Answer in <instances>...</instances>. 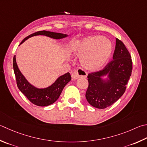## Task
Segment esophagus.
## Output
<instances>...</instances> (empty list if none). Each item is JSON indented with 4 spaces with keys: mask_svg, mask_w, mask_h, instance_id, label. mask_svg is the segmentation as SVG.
<instances>
[{
    "mask_svg": "<svg viewBox=\"0 0 147 147\" xmlns=\"http://www.w3.org/2000/svg\"><path fill=\"white\" fill-rule=\"evenodd\" d=\"M87 76V72L85 71L84 69L82 68H79L76 70L74 71V72L71 74V77L73 80H76L79 78H81V77H84L85 78Z\"/></svg>",
    "mask_w": 147,
    "mask_h": 147,
    "instance_id": "esophagus-1",
    "label": "esophagus"
}]
</instances>
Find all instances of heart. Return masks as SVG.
<instances>
[{"instance_id": "heart-1", "label": "heart", "mask_w": 147, "mask_h": 147, "mask_svg": "<svg viewBox=\"0 0 147 147\" xmlns=\"http://www.w3.org/2000/svg\"><path fill=\"white\" fill-rule=\"evenodd\" d=\"M73 54L82 57L85 67L96 70L105 64L113 51V45L103 36H90L77 41L71 47Z\"/></svg>"}]
</instances>
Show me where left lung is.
<instances>
[{"instance_id": "8db88e82", "label": "left lung", "mask_w": 147, "mask_h": 147, "mask_svg": "<svg viewBox=\"0 0 147 147\" xmlns=\"http://www.w3.org/2000/svg\"><path fill=\"white\" fill-rule=\"evenodd\" d=\"M132 70L131 56L124 44L116 38L113 60L103 69L87 76L89 86L85 97L90 105L105 109L115 103L124 94ZM106 75L109 80L104 81L101 77Z\"/></svg>"}]
</instances>
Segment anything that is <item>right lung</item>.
Returning <instances> with one entry per match:
<instances>
[{
  "mask_svg": "<svg viewBox=\"0 0 147 147\" xmlns=\"http://www.w3.org/2000/svg\"><path fill=\"white\" fill-rule=\"evenodd\" d=\"M36 35H45L55 39H60L67 36V34L62 33L40 31H37L36 33H34L26 37L21 42L20 44L30 37ZM13 66L18 88L32 103L37 106L45 107L55 103L58 99L66 84L71 80L70 73H67L63 75L60 76L51 86L45 88V89H38L29 84L27 80L25 78V77L23 76V74L21 73V72L18 69L17 62H16L15 55L13 57Z\"/></svg>",
  "mask_w": 147,
  "mask_h": 147,
  "instance_id": "obj_1",
  "label": "right lung"
}]
</instances>
